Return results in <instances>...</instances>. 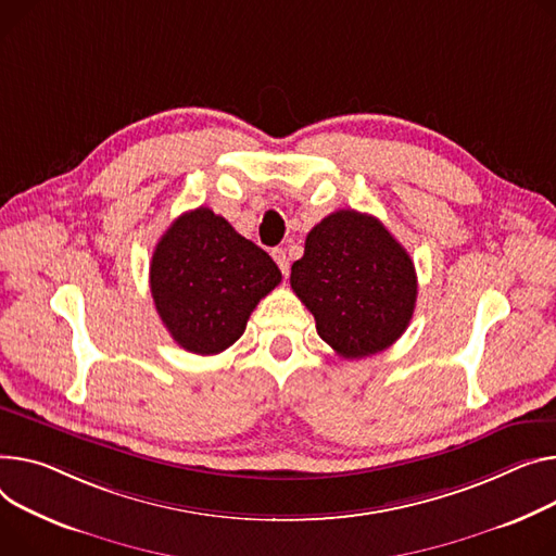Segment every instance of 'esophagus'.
Masks as SVG:
<instances>
[{
  "label": "esophagus",
  "mask_w": 556,
  "mask_h": 556,
  "mask_svg": "<svg viewBox=\"0 0 556 556\" xmlns=\"http://www.w3.org/2000/svg\"><path fill=\"white\" fill-rule=\"evenodd\" d=\"M273 258L277 262L279 270H281L283 275H288V270H290V258H288V252H286L283 248H275V250H273Z\"/></svg>",
  "instance_id": "esophagus-1"
}]
</instances>
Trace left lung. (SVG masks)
Segmentation results:
<instances>
[{
	"instance_id": "8db88e82",
	"label": "left lung",
	"mask_w": 556,
	"mask_h": 556,
	"mask_svg": "<svg viewBox=\"0 0 556 556\" xmlns=\"http://www.w3.org/2000/svg\"><path fill=\"white\" fill-rule=\"evenodd\" d=\"M290 286L319 338L346 359L389 349L409 326L418 277L409 252L371 214L338 210L308 232Z\"/></svg>"
}]
</instances>
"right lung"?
Listing matches in <instances>:
<instances>
[{"mask_svg": "<svg viewBox=\"0 0 556 556\" xmlns=\"http://www.w3.org/2000/svg\"><path fill=\"white\" fill-rule=\"evenodd\" d=\"M279 281L270 254L203 205L174 220L150 264L152 298L165 328L197 355L232 346L258 300Z\"/></svg>", "mask_w": 556, "mask_h": 556, "instance_id": "obj_1", "label": "right lung"}]
</instances>
